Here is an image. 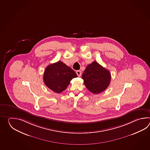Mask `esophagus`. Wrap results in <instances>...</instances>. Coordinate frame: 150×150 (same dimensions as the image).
<instances>
[{
    "mask_svg": "<svg viewBox=\"0 0 150 150\" xmlns=\"http://www.w3.org/2000/svg\"><path fill=\"white\" fill-rule=\"evenodd\" d=\"M76 74L78 75V76H80L81 75V71L77 70L76 71Z\"/></svg>",
    "mask_w": 150,
    "mask_h": 150,
    "instance_id": "esophagus-1",
    "label": "esophagus"
}]
</instances>
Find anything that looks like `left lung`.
I'll return each mask as SVG.
<instances>
[{
	"label": "left lung",
	"instance_id": "8db88e82",
	"mask_svg": "<svg viewBox=\"0 0 150 150\" xmlns=\"http://www.w3.org/2000/svg\"><path fill=\"white\" fill-rule=\"evenodd\" d=\"M82 78L86 88L96 94L107 88L110 83L111 74L108 70L94 61L88 65L83 72Z\"/></svg>",
	"mask_w": 150,
	"mask_h": 150
}]
</instances>
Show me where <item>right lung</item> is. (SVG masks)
I'll use <instances>...</instances> for the list:
<instances>
[{
    "instance_id": "1",
    "label": "right lung",
    "mask_w": 150,
    "mask_h": 150,
    "mask_svg": "<svg viewBox=\"0 0 150 150\" xmlns=\"http://www.w3.org/2000/svg\"><path fill=\"white\" fill-rule=\"evenodd\" d=\"M76 77L77 74L71 67L58 61L46 67L43 81L49 88L59 93L67 88L71 80Z\"/></svg>"
}]
</instances>
